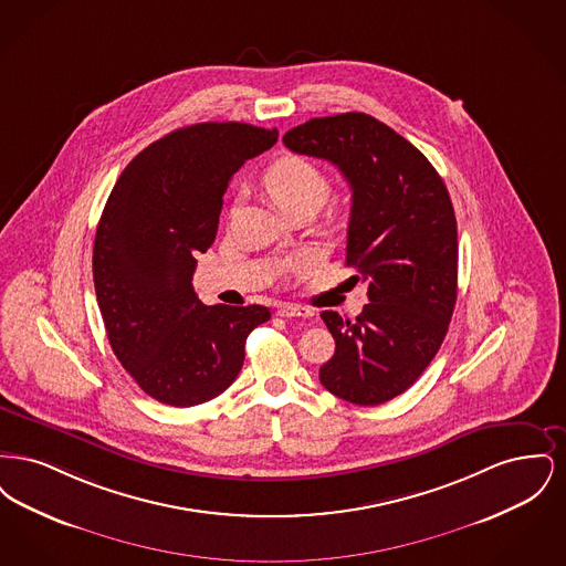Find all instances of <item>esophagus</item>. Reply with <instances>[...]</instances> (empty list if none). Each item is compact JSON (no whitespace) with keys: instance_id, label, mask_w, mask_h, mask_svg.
I'll list each match as a JSON object with an SVG mask.
<instances>
[{"instance_id":"obj_1","label":"esophagus","mask_w":566,"mask_h":566,"mask_svg":"<svg viewBox=\"0 0 566 566\" xmlns=\"http://www.w3.org/2000/svg\"><path fill=\"white\" fill-rule=\"evenodd\" d=\"M277 316H282V318H312L314 312L307 310V307H303V305L282 303V305L277 307Z\"/></svg>"}]
</instances>
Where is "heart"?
<instances>
[{"label":"heart","instance_id":"b5f03b06","mask_svg":"<svg viewBox=\"0 0 566 566\" xmlns=\"http://www.w3.org/2000/svg\"><path fill=\"white\" fill-rule=\"evenodd\" d=\"M263 187L284 212L301 203H314L321 208L331 190L323 169L298 155H284L271 163L263 174ZM289 268L301 270L303 261L295 259L289 263Z\"/></svg>","mask_w":566,"mask_h":566}]
</instances>
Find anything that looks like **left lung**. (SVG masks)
I'll use <instances>...</instances> for the list:
<instances>
[{"mask_svg":"<svg viewBox=\"0 0 566 566\" xmlns=\"http://www.w3.org/2000/svg\"><path fill=\"white\" fill-rule=\"evenodd\" d=\"M284 144L333 163L348 180L346 263L369 282L356 321L323 312L335 354L321 367V384L348 403H386L422 376L452 321L458 233L450 192L416 146L363 112L312 118Z\"/></svg>","mask_w":566,"mask_h":566,"instance_id":"8db88e82","label":"left lung"}]
</instances>
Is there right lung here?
Returning a JSON list of instances; mask_svg holds the SVG:
<instances>
[{"label":"right lung","instance_id":"right-lung-1","mask_svg":"<svg viewBox=\"0 0 566 566\" xmlns=\"http://www.w3.org/2000/svg\"><path fill=\"white\" fill-rule=\"evenodd\" d=\"M277 142V129L199 123L144 148L109 192L93 245L95 295L109 346L159 403L190 407L242 371L245 337L263 305H203L192 289L197 252L216 240L233 174Z\"/></svg>","mask_w":566,"mask_h":566}]
</instances>
